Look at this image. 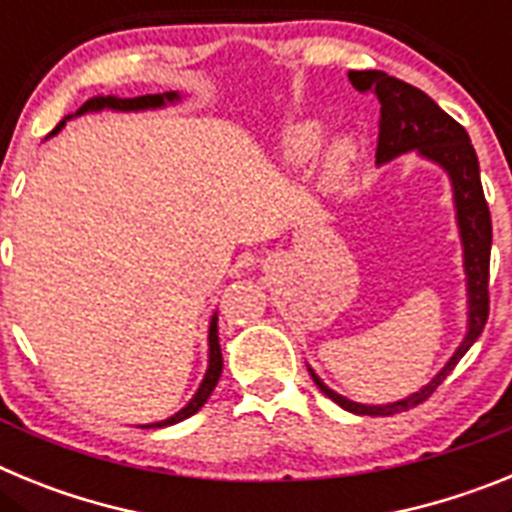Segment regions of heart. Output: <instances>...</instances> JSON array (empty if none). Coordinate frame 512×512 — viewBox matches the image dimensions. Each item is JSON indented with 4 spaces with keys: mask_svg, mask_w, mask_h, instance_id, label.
<instances>
[{
    "mask_svg": "<svg viewBox=\"0 0 512 512\" xmlns=\"http://www.w3.org/2000/svg\"><path fill=\"white\" fill-rule=\"evenodd\" d=\"M323 122L318 120H300L289 125L277 140V161L284 169H300L315 156L320 140H323ZM356 158V140L354 135H336L325 146L320 156V182L323 187H336L346 176L348 166Z\"/></svg>",
    "mask_w": 512,
    "mask_h": 512,
    "instance_id": "b5f03b06",
    "label": "heart"
}]
</instances>
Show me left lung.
Returning <instances> with one entry per match:
<instances>
[{
    "label": "left lung",
    "mask_w": 512,
    "mask_h": 512,
    "mask_svg": "<svg viewBox=\"0 0 512 512\" xmlns=\"http://www.w3.org/2000/svg\"><path fill=\"white\" fill-rule=\"evenodd\" d=\"M348 81L359 92H372L382 104V110H379L382 120H379L377 166L390 164L397 156L415 151L420 158L446 171L451 192H454L456 228H459L464 277H467V333L461 338L454 356L443 364L441 372L413 395L387 402V405H364V402L348 400V397L338 395L336 390H330L307 364V372H310L312 382L320 387V392L348 413L395 415L428 400L485 330L487 315H490L487 284H490L492 220L485 192H482V179H479L477 153H474L467 130L461 128L454 117L446 115L425 92L410 87L395 76H387L384 71H348Z\"/></svg>",
    "instance_id": "8db88e82"
}]
</instances>
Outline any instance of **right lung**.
<instances>
[{
	"mask_svg": "<svg viewBox=\"0 0 512 512\" xmlns=\"http://www.w3.org/2000/svg\"><path fill=\"white\" fill-rule=\"evenodd\" d=\"M182 102V94L179 92H164V94H146V97H133V99H120V97H94L89 102H84L74 115H66L61 122H58L56 128H53L51 135H56L58 130L71 120V117H79V115H87V112H102V110H115V112H143V110H161L166 104H176ZM48 135V138H51ZM207 346H210V359H207V372L202 377L200 387L197 392L192 395V400L184 405L179 413H174L171 418L166 420H158V423H148V425H140V428H164V425H174V423H182L187 420L189 415H194L197 410L202 408L207 402V397L212 395L215 390L217 379L223 374V354H220V338H217V312L210 318V333H207Z\"/></svg>",
	"mask_w": 512,
	"mask_h": 512,
	"instance_id": "obj_1",
	"label": "right lung"
}]
</instances>
